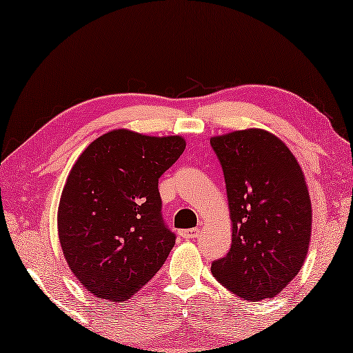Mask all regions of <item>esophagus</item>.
Instances as JSON below:
<instances>
[{
    "mask_svg": "<svg viewBox=\"0 0 353 353\" xmlns=\"http://www.w3.org/2000/svg\"><path fill=\"white\" fill-rule=\"evenodd\" d=\"M199 233H200L199 228H188V230H181V231H180L181 238H184V239H194V238H197Z\"/></svg>",
    "mask_w": 353,
    "mask_h": 353,
    "instance_id": "esophagus-1",
    "label": "esophagus"
}]
</instances>
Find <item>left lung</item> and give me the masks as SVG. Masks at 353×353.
<instances>
[{
    "instance_id": "1",
    "label": "left lung",
    "mask_w": 353,
    "mask_h": 353,
    "mask_svg": "<svg viewBox=\"0 0 353 353\" xmlns=\"http://www.w3.org/2000/svg\"><path fill=\"white\" fill-rule=\"evenodd\" d=\"M231 217V248L212 263L225 288L248 302L275 297L305 263L311 200L296 156L272 132L248 128L211 137Z\"/></svg>"
}]
</instances>
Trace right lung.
Listing matches in <instances>:
<instances>
[{"instance_id":"right-lung-1","label":"right lung","mask_w":353,"mask_h":353,"mask_svg":"<svg viewBox=\"0 0 353 353\" xmlns=\"http://www.w3.org/2000/svg\"><path fill=\"white\" fill-rule=\"evenodd\" d=\"M184 148L181 136L114 130L72 167L57 233L68 268L97 299L126 302L163 268L175 234L161 216L158 181Z\"/></svg>"}]
</instances>
